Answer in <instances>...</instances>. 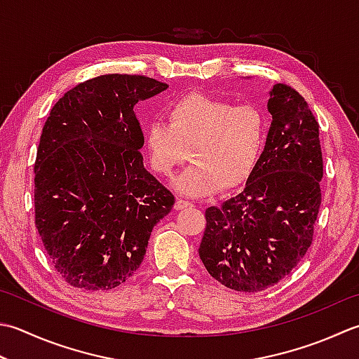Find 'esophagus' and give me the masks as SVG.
I'll use <instances>...</instances> for the list:
<instances>
[{
	"instance_id": "esophagus-1",
	"label": "esophagus",
	"mask_w": 359,
	"mask_h": 359,
	"mask_svg": "<svg viewBox=\"0 0 359 359\" xmlns=\"http://www.w3.org/2000/svg\"><path fill=\"white\" fill-rule=\"evenodd\" d=\"M189 207H193V202L185 201V199H177V201H175V205H174L175 210H184V208H189Z\"/></svg>"
}]
</instances>
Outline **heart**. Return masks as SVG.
<instances>
[{
	"instance_id": "obj_1",
	"label": "heart",
	"mask_w": 359,
	"mask_h": 359,
	"mask_svg": "<svg viewBox=\"0 0 359 359\" xmlns=\"http://www.w3.org/2000/svg\"><path fill=\"white\" fill-rule=\"evenodd\" d=\"M166 119L144 130L147 158L163 177L193 160L175 180L182 194L202 198L233 189L254 174L266 140L264 116L254 105L187 95L166 109Z\"/></svg>"
}]
</instances>
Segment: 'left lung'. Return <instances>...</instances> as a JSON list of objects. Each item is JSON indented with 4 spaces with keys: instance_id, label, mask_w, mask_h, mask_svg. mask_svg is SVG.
Wrapping results in <instances>:
<instances>
[{
    "instance_id": "left-lung-1",
    "label": "left lung",
    "mask_w": 359,
    "mask_h": 359,
    "mask_svg": "<svg viewBox=\"0 0 359 359\" xmlns=\"http://www.w3.org/2000/svg\"><path fill=\"white\" fill-rule=\"evenodd\" d=\"M272 123L245 188L205 210L199 257L210 276L240 292L285 278L311 245L324 175L319 123L299 91L276 83Z\"/></svg>"
}]
</instances>
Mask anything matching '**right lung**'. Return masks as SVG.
I'll use <instances>...</instances> for the list:
<instances>
[{"mask_svg": "<svg viewBox=\"0 0 359 359\" xmlns=\"http://www.w3.org/2000/svg\"><path fill=\"white\" fill-rule=\"evenodd\" d=\"M168 83L104 74L68 90L41 130L34 165L35 227L60 277L109 291L142 264L174 196L146 171L133 107Z\"/></svg>", "mask_w": 359, "mask_h": 359, "instance_id": "right-lung-1", "label": "right lung"}]
</instances>
